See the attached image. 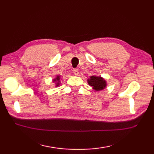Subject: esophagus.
<instances>
[{
    "label": "esophagus",
    "mask_w": 154,
    "mask_h": 154,
    "mask_svg": "<svg viewBox=\"0 0 154 154\" xmlns=\"http://www.w3.org/2000/svg\"><path fill=\"white\" fill-rule=\"evenodd\" d=\"M73 73H74V75H79V70H78V69H73Z\"/></svg>",
    "instance_id": "esophagus-1"
}]
</instances>
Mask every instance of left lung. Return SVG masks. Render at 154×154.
<instances>
[{
  "instance_id": "1",
  "label": "left lung",
  "mask_w": 154,
  "mask_h": 154,
  "mask_svg": "<svg viewBox=\"0 0 154 154\" xmlns=\"http://www.w3.org/2000/svg\"><path fill=\"white\" fill-rule=\"evenodd\" d=\"M87 82L93 89L97 91H99L105 89L106 82L103 77L98 76H91L90 79H87Z\"/></svg>"
}]
</instances>
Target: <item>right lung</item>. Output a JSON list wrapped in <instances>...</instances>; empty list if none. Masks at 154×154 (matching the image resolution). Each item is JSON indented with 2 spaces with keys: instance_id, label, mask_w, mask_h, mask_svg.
Listing matches in <instances>:
<instances>
[{
  "instance_id": "obj_1",
  "label": "right lung",
  "mask_w": 154,
  "mask_h": 154,
  "mask_svg": "<svg viewBox=\"0 0 154 154\" xmlns=\"http://www.w3.org/2000/svg\"><path fill=\"white\" fill-rule=\"evenodd\" d=\"M53 81L54 82L56 83H55V85H56V86L55 87H58L59 85H60V75H57V76L54 79Z\"/></svg>"
}]
</instances>
